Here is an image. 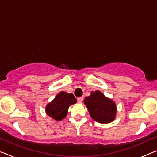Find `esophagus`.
<instances>
[{"mask_svg":"<svg viewBox=\"0 0 157 157\" xmlns=\"http://www.w3.org/2000/svg\"><path fill=\"white\" fill-rule=\"evenodd\" d=\"M83 97L78 98V99H77V101H78V102H79V103H82V102H83Z\"/></svg>","mask_w":157,"mask_h":157,"instance_id":"34e87169","label":"esophagus"}]
</instances>
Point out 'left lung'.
Returning a JSON list of instances; mask_svg holds the SVG:
<instances>
[{"mask_svg": "<svg viewBox=\"0 0 157 157\" xmlns=\"http://www.w3.org/2000/svg\"><path fill=\"white\" fill-rule=\"evenodd\" d=\"M90 117L100 124H107L114 120L117 113V106L114 101L105 97L99 90L92 92L90 95L84 100Z\"/></svg>", "mask_w": 157, "mask_h": 157, "instance_id": "8db88e82", "label": "left lung"}]
</instances>
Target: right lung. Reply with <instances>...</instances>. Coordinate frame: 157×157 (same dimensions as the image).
Wrapping results in <instances>:
<instances>
[{
	"instance_id": "obj_1",
	"label": "right lung",
	"mask_w": 157,
	"mask_h": 157,
	"mask_svg": "<svg viewBox=\"0 0 157 157\" xmlns=\"http://www.w3.org/2000/svg\"><path fill=\"white\" fill-rule=\"evenodd\" d=\"M76 102V100L73 94L62 91L57 94L51 102L48 104L45 112L53 119L61 121L67 116L69 107Z\"/></svg>"
}]
</instances>
